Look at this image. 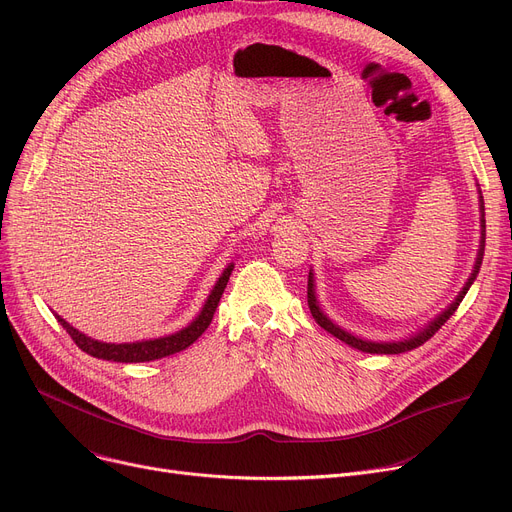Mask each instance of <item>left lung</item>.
Here are the masks:
<instances>
[{
	"label": "left lung",
	"mask_w": 512,
	"mask_h": 512,
	"mask_svg": "<svg viewBox=\"0 0 512 512\" xmlns=\"http://www.w3.org/2000/svg\"><path fill=\"white\" fill-rule=\"evenodd\" d=\"M479 195H481V193H479ZM479 209H481V240H479V251H477V261H475V267H473V274L469 276L467 284H465L463 290L459 292V297H456V299L450 303V307L444 309L434 321H429V324H427L423 330H419L415 336H411V338H407V340H398V342H371V340H363V338H359V336L348 334L346 330H342L340 326H336L334 321H332L324 311H321V307H319V303H317V294H315L313 270H309L307 303H309V309H311L313 319H315L317 324H319L321 328H324L326 332H330V334L336 336L338 340L346 342L348 346L359 348V351H363V353H371V355H398V353H407V351H413V348L421 346L423 342H427L429 338H432V336L446 324V321L450 319V315L456 311V307H459L461 301L465 299L467 290L471 288L473 280H475L477 274H479L481 259H483V249H486V213H483V199H481V197H479Z\"/></svg>",
	"instance_id": "obj_1"
}]
</instances>
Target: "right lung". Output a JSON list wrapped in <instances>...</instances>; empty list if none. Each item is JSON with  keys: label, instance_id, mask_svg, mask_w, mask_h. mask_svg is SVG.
I'll return each instance as SVG.
<instances>
[{"label": "right lung", "instance_id": "right-lung-1", "mask_svg": "<svg viewBox=\"0 0 512 512\" xmlns=\"http://www.w3.org/2000/svg\"><path fill=\"white\" fill-rule=\"evenodd\" d=\"M234 270V263H230L224 274L215 282L213 290L209 292V297L201 309V313L188 324L186 328H182L176 334L164 336V338H153V340H141V342H124V344H112V342H99L93 340L89 336H85L83 332H78L76 328H72L66 319H62L60 315L58 321L62 324V328L70 334V338L76 342V346L80 351H85L91 357L103 359V361H118V363H145V361H155L161 357H170L174 353L184 351V348L191 346L211 324L213 313L218 309V303L224 294V288L230 280V274Z\"/></svg>", "mask_w": 512, "mask_h": 512}]
</instances>
